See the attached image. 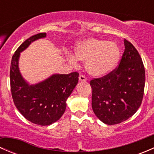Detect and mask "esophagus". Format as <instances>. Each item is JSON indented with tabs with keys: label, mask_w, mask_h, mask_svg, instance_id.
Listing matches in <instances>:
<instances>
[{
	"label": "esophagus",
	"mask_w": 154,
	"mask_h": 154,
	"mask_svg": "<svg viewBox=\"0 0 154 154\" xmlns=\"http://www.w3.org/2000/svg\"><path fill=\"white\" fill-rule=\"evenodd\" d=\"M79 80H80V81H86V77L83 74H80V77H79Z\"/></svg>",
	"instance_id": "obj_1"
}]
</instances>
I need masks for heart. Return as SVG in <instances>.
<instances>
[{
  "instance_id": "1",
  "label": "heart",
  "mask_w": 154,
  "mask_h": 154,
  "mask_svg": "<svg viewBox=\"0 0 154 154\" xmlns=\"http://www.w3.org/2000/svg\"><path fill=\"white\" fill-rule=\"evenodd\" d=\"M75 56H68L71 64L77 66L78 60L86 61V71L94 76H103L112 71L120 58V49L114 42L91 38L77 43Z\"/></svg>"
}]
</instances>
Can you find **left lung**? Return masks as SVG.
Returning <instances> with one entry per match:
<instances>
[{
	"instance_id": "8db88e82",
	"label": "left lung",
	"mask_w": 154,
	"mask_h": 154,
	"mask_svg": "<svg viewBox=\"0 0 154 154\" xmlns=\"http://www.w3.org/2000/svg\"><path fill=\"white\" fill-rule=\"evenodd\" d=\"M125 47L117 67L106 75L90 81L93 112L109 125L127 120L136 113L143 99V62L136 48L125 38Z\"/></svg>"
}]
</instances>
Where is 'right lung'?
Wrapping results in <instances>:
<instances>
[{
  "label": "right lung",
  "instance_id": "right-lung-1",
  "mask_svg": "<svg viewBox=\"0 0 154 154\" xmlns=\"http://www.w3.org/2000/svg\"><path fill=\"white\" fill-rule=\"evenodd\" d=\"M46 36L41 32L24 42L12 57L10 88L14 104L27 120L35 125L47 126L58 121L66 109V100L78 83L79 73L54 74L45 81L29 86L18 70L20 52L32 42Z\"/></svg>",
  "mask_w": 154,
  "mask_h": 154
}]
</instances>
